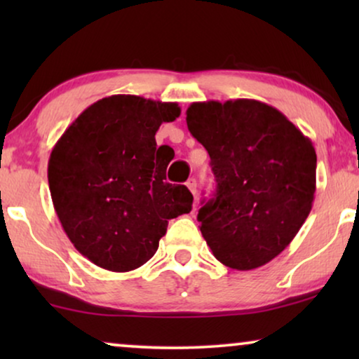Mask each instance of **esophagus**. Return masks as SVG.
Masks as SVG:
<instances>
[{"mask_svg":"<svg viewBox=\"0 0 359 359\" xmlns=\"http://www.w3.org/2000/svg\"><path fill=\"white\" fill-rule=\"evenodd\" d=\"M186 186H188V189L196 196V191H198V186H196V180L194 178H189L188 183H186Z\"/></svg>","mask_w":359,"mask_h":359,"instance_id":"34e87169","label":"esophagus"}]
</instances>
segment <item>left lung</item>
<instances>
[{"label": "left lung", "instance_id": "left-lung-1", "mask_svg": "<svg viewBox=\"0 0 359 359\" xmlns=\"http://www.w3.org/2000/svg\"><path fill=\"white\" fill-rule=\"evenodd\" d=\"M186 122L217 181L198 214L214 257L238 271L269 263L312 209L317 155L311 139L257 100L193 102Z\"/></svg>", "mask_w": 359, "mask_h": 359}]
</instances>
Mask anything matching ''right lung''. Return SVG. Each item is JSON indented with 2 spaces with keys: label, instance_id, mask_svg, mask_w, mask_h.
Masks as SVG:
<instances>
[{
  "label": "right lung",
  "instance_id": "obj_1",
  "mask_svg": "<svg viewBox=\"0 0 359 359\" xmlns=\"http://www.w3.org/2000/svg\"><path fill=\"white\" fill-rule=\"evenodd\" d=\"M176 102L134 95L86 107L53 147L48 188L67 237L96 266L126 273L154 257L168 220L188 214L193 194L166 183L155 134Z\"/></svg>",
  "mask_w": 359,
  "mask_h": 359
}]
</instances>
